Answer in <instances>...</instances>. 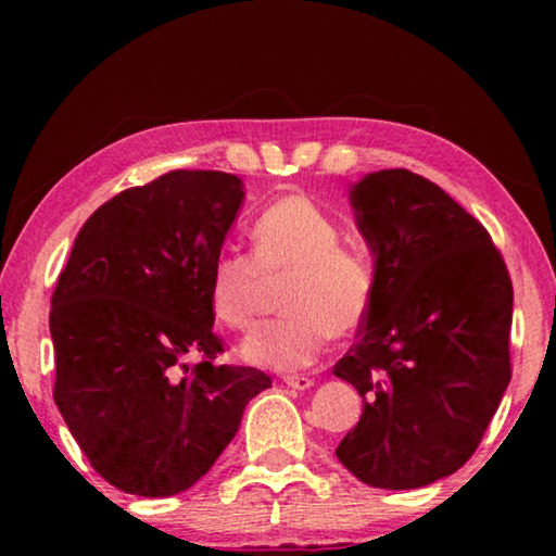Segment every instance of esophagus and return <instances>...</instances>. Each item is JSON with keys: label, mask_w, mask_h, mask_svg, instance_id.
I'll return each mask as SVG.
<instances>
[{"label": "esophagus", "mask_w": 556, "mask_h": 556, "mask_svg": "<svg viewBox=\"0 0 556 556\" xmlns=\"http://www.w3.org/2000/svg\"><path fill=\"white\" fill-rule=\"evenodd\" d=\"M285 382L291 390H308L314 384V380L306 378V375H285Z\"/></svg>", "instance_id": "1"}]
</instances>
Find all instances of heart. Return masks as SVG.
Here are the masks:
<instances>
[{"label":"heart","mask_w":556,"mask_h":556,"mask_svg":"<svg viewBox=\"0 0 556 556\" xmlns=\"http://www.w3.org/2000/svg\"><path fill=\"white\" fill-rule=\"evenodd\" d=\"M343 223L304 193L267 203L252 223V255L223 252L208 277L213 316L232 331L255 326L269 285L287 281L281 312L244 338L255 368L301 370L324 355L331 336H351L372 312L378 269L363 244L343 242Z\"/></svg>","instance_id":"heart-1"}]
</instances>
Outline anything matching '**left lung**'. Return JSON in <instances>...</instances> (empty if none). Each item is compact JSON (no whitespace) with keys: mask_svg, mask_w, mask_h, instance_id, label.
<instances>
[{"mask_svg":"<svg viewBox=\"0 0 556 556\" xmlns=\"http://www.w3.org/2000/svg\"><path fill=\"white\" fill-rule=\"evenodd\" d=\"M378 294L333 372L363 397L336 456L357 481L409 491L481 444L510 382L513 281L491 235L429 178L382 168L353 186Z\"/></svg>","mask_w":556,"mask_h":556,"instance_id":"1","label":"left lung"}]
</instances>
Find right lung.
<instances>
[{
	"label": "right lung",
	"mask_w": 556,
	"mask_h": 556,
	"mask_svg": "<svg viewBox=\"0 0 556 556\" xmlns=\"http://www.w3.org/2000/svg\"><path fill=\"white\" fill-rule=\"evenodd\" d=\"M242 195L238 176L188 168L127 188L83 225L53 289L55 407L119 491H188L271 388L257 368L215 363L208 277Z\"/></svg>",
	"instance_id": "obj_1"
}]
</instances>
